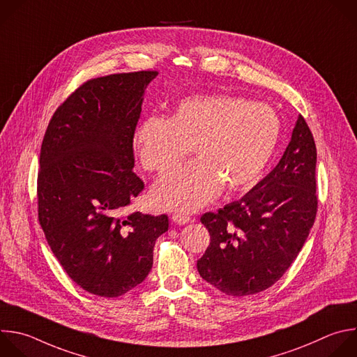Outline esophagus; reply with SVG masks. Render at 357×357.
<instances>
[{"label": "esophagus", "mask_w": 357, "mask_h": 357, "mask_svg": "<svg viewBox=\"0 0 357 357\" xmlns=\"http://www.w3.org/2000/svg\"><path fill=\"white\" fill-rule=\"evenodd\" d=\"M172 221L179 224V225H183V224H188L190 221V217L185 215V214H174L172 215Z\"/></svg>", "instance_id": "esophagus-1"}]
</instances>
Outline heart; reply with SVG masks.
<instances>
[{
  "label": "heart",
  "mask_w": 357,
  "mask_h": 357,
  "mask_svg": "<svg viewBox=\"0 0 357 357\" xmlns=\"http://www.w3.org/2000/svg\"><path fill=\"white\" fill-rule=\"evenodd\" d=\"M280 135V117L268 103L206 93L182 99L167 119H144L132 143L143 168L157 175L193 149L197 158L157 182L151 199L164 210L195 211L224 185L228 192H241L257 183Z\"/></svg>",
  "instance_id": "b5f03b06"
}]
</instances>
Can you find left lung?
Segmentation results:
<instances>
[{
	"label": "left lung",
	"instance_id": "obj_1",
	"mask_svg": "<svg viewBox=\"0 0 357 357\" xmlns=\"http://www.w3.org/2000/svg\"><path fill=\"white\" fill-rule=\"evenodd\" d=\"M317 149L300 114L279 164L240 200L204 213L210 245L199 275L243 297L275 284L301 251L317 215Z\"/></svg>",
	"mask_w": 357,
	"mask_h": 357
}]
</instances>
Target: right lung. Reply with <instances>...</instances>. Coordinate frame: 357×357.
I'll return each instance as SVG.
<instances>
[{
  "mask_svg": "<svg viewBox=\"0 0 357 357\" xmlns=\"http://www.w3.org/2000/svg\"><path fill=\"white\" fill-rule=\"evenodd\" d=\"M157 71L84 82L54 112L40 149L39 222L67 275L85 291L119 297L153 268L168 217L122 210L143 189L133 133Z\"/></svg>",
  "mask_w": 357,
  "mask_h": 357,
  "instance_id": "right-lung-1",
  "label": "right lung"
}]
</instances>
